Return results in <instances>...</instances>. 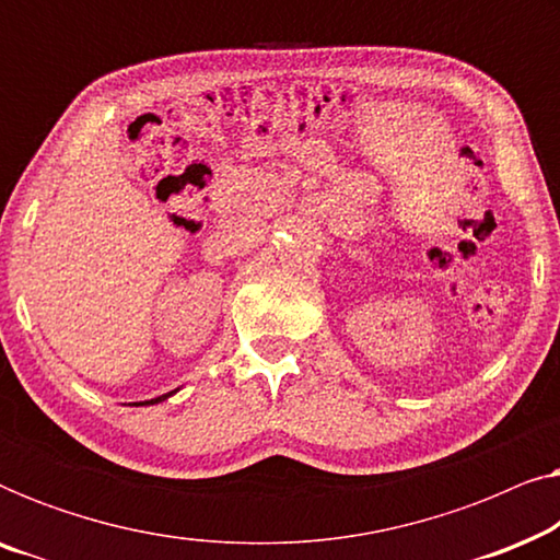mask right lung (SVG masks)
<instances>
[{
    "instance_id": "right-lung-1",
    "label": "right lung",
    "mask_w": 560,
    "mask_h": 560,
    "mask_svg": "<svg viewBox=\"0 0 560 560\" xmlns=\"http://www.w3.org/2000/svg\"><path fill=\"white\" fill-rule=\"evenodd\" d=\"M173 393H178V389H173ZM173 393H167V395H160V397H155V400H144V402H135V405H158V402H163V400H167V397H171Z\"/></svg>"
}]
</instances>
